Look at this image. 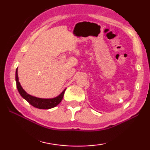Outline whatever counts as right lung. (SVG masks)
I'll list each match as a JSON object with an SVG mask.
<instances>
[{
    "mask_svg": "<svg viewBox=\"0 0 150 150\" xmlns=\"http://www.w3.org/2000/svg\"><path fill=\"white\" fill-rule=\"evenodd\" d=\"M16 82L18 91L20 95H21L22 97L28 101L34 107L40 109H50L59 105L63 99V95H64V93L66 90V88H65L59 95L55 96L54 98H42L30 95L23 89V88L20 85L18 76V68L16 71Z\"/></svg>",
    "mask_w": 150,
    "mask_h": 150,
    "instance_id": "right-lung-1",
    "label": "right lung"
}]
</instances>
